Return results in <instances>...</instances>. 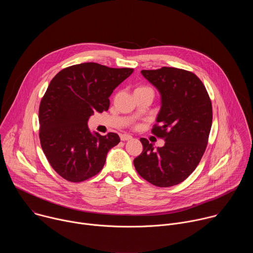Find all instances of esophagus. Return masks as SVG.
<instances>
[{
    "label": "esophagus",
    "instance_id": "34e87169",
    "mask_svg": "<svg viewBox=\"0 0 253 253\" xmlns=\"http://www.w3.org/2000/svg\"><path fill=\"white\" fill-rule=\"evenodd\" d=\"M120 139H121L122 141H128V140L132 139V136L129 135V134H121V135H120Z\"/></svg>",
    "mask_w": 253,
    "mask_h": 253
}]
</instances>
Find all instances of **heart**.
Wrapping results in <instances>:
<instances>
[{"label": "heart", "instance_id": "1", "mask_svg": "<svg viewBox=\"0 0 253 253\" xmlns=\"http://www.w3.org/2000/svg\"><path fill=\"white\" fill-rule=\"evenodd\" d=\"M149 89H150V88L145 87V86H140V87H137L134 92H136V91H142V90H149Z\"/></svg>", "mask_w": 253, "mask_h": 253}]
</instances>
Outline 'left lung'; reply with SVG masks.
Masks as SVG:
<instances>
[{"label": "left lung", "instance_id": "obj_1", "mask_svg": "<svg viewBox=\"0 0 253 253\" xmlns=\"http://www.w3.org/2000/svg\"><path fill=\"white\" fill-rule=\"evenodd\" d=\"M141 74L161 95V108L152 133L163 138L154 149L145 138L134 159L138 174L158 187L181 183L199 164L212 125V105L201 80L192 72L173 67L142 70Z\"/></svg>", "mask_w": 253, "mask_h": 253}]
</instances>
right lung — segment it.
<instances>
[{
    "label": "right lung",
    "mask_w": 253,
    "mask_h": 253,
    "mask_svg": "<svg viewBox=\"0 0 253 253\" xmlns=\"http://www.w3.org/2000/svg\"><path fill=\"white\" fill-rule=\"evenodd\" d=\"M133 71L82 63L61 70L50 82L39 108L40 142L53 169L68 181L98 174L120 142L116 133H91L87 123L95 112L109 109L113 90Z\"/></svg>",
    "instance_id": "1"
}]
</instances>
